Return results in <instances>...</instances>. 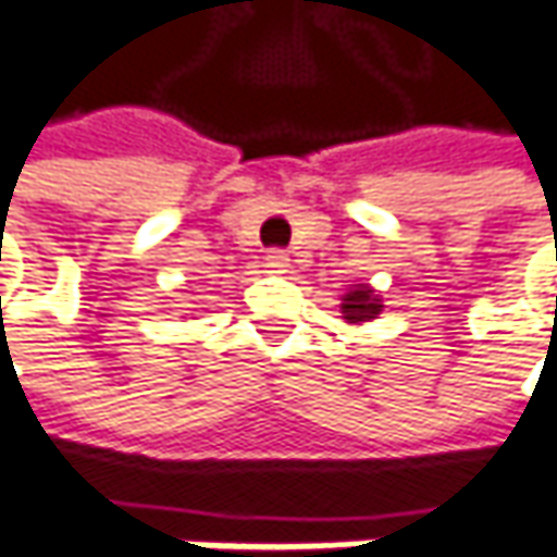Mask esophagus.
Instances as JSON below:
<instances>
[{"label": "esophagus", "instance_id": "esophagus-1", "mask_svg": "<svg viewBox=\"0 0 557 557\" xmlns=\"http://www.w3.org/2000/svg\"><path fill=\"white\" fill-rule=\"evenodd\" d=\"M264 264H268L271 271H283V268H289V256H286L283 249H271V252L264 256Z\"/></svg>", "mask_w": 557, "mask_h": 557}]
</instances>
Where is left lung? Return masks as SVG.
<instances>
[{
    "label": "left lung",
    "mask_w": 557,
    "mask_h": 557,
    "mask_svg": "<svg viewBox=\"0 0 557 557\" xmlns=\"http://www.w3.org/2000/svg\"><path fill=\"white\" fill-rule=\"evenodd\" d=\"M382 311V298L375 296L370 286H357L348 296L342 298V314L348 323H363V320H373Z\"/></svg>",
    "instance_id": "8db88e82"
}]
</instances>
